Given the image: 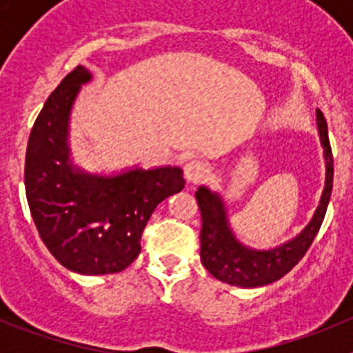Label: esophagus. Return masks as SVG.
Here are the masks:
<instances>
[{
  "label": "esophagus",
  "instance_id": "1",
  "mask_svg": "<svg viewBox=\"0 0 353 353\" xmlns=\"http://www.w3.org/2000/svg\"><path fill=\"white\" fill-rule=\"evenodd\" d=\"M183 174H185L187 182L198 183L208 174V166L203 161L192 159V161H189L185 166H183Z\"/></svg>",
  "mask_w": 353,
  "mask_h": 353
}]
</instances>
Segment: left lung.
I'll use <instances>...</instances> for the list:
<instances>
[{"label":"left lung","mask_w":353,"mask_h":353,"mask_svg":"<svg viewBox=\"0 0 353 353\" xmlns=\"http://www.w3.org/2000/svg\"><path fill=\"white\" fill-rule=\"evenodd\" d=\"M316 130L322 145L323 161H325V185H323L320 203L313 217L297 235L283 244L269 249H258L244 244L233 232L228 207L223 196L212 191L207 185H199L196 191L199 210H201V263L205 269L219 281L239 288H258L281 279L285 274L302 260L311 242L316 236L325 217L330 192H332V176L334 162L330 152L329 132L323 113L316 109Z\"/></svg>","instance_id":"obj_1"}]
</instances>
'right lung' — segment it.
I'll list each match as a JSON object with an SVG mask.
<instances>
[{
	"instance_id": "1",
	"label": "right lung",
	"mask_w": 353,
	"mask_h": 353,
	"mask_svg": "<svg viewBox=\"0 0 353 353\" xmlns=\"http://www.w3.org/2000/svg\"><path fill=\"white\" fill-rule=\"evenodd\" d=\"M93 74L79 65L49 95L26 148L24 185L40 239L65 269L104 276L127 269L159 203L183 189L182 168L88 171L74 162L70 117Z\"/></svg>"
}]
</instances>
